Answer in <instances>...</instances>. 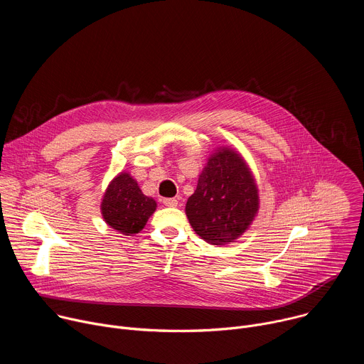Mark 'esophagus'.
I'll return each instance as SVG.
<instances>
[{
	"label": "esophagus",
	"instance_id": "1",
	"mask_svg": "<svg viewBox=\"0 0 364 364\" xmlns=\"http://www.w3.org/2000/svg\"><path fill=\"white\" fill-rule=\"evenodd\" d=\"M163 203L168 207H177V204H178V201L176 198H164Z\"/></svg>",
	"mask_w": 364,
	"mask_h": 364
}]
</instances>
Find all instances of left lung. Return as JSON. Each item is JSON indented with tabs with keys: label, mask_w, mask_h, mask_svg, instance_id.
I'll use <instances>...</instances> for the list:
<instances>
[{
	"label": "left lung",
	"mask_w": 364,
	"mask_h": 364,
	"mask_svg": "<svg viewBox=\"0 0 364 364\" xmlns=\"http://www.w3.org/2000/svg\"><path fill=\"white\" fill-rule=\"evenodd\" d=\"M259 212L255 176L232 146H218L207 159L193 196L186 204L194 232L212 245L236 242Z\"/></svg>",
	"instance_id": "8db88e82"
}]
</instances>
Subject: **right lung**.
Instances as JSON below:
<instances>
[{"label":"right lung","mask_w":364,"mask_h":364,"mask_svg":"<svg viewBox=\"0 0 364 364\" xmlns=\"http://www.w3.org/2000/svg\"><path fill=\"white\" fill-rule=\"evenodd\" d=\"M155 210L157 201L141 191L128 171H121L111 180L100 201L103 220L125 236L139 233Z\"/></svg>","instance_id":"obj_1"}]
</instances>
